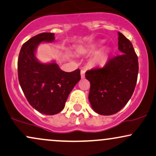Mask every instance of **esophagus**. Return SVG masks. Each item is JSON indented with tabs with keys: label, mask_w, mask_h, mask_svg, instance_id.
<instances>
[{
	"label": "esophagus",
	"mask_w": 156,
	"mask_h": 156,
	"mask_svg": "<svg viewBox=\"0 0 156 156\" xmlns=\"http://www.w3.org/2000/svg\"><path fill=\"white\" fill-rule=\"evenodd\" d=\"M80 76H81V78H85V70L84 69H81L80 70Z\"/></svg>",
	"instance_id": "obj_1"
}]
</instances>
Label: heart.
I'll return each mask as SVG.
<instances>
[{"label": "heart", "instance_id": "obj_1", "mask_svg": "<svg viewBox=\"0 0 156 156\" xmlns=\"http://www.w3.org/2000/svg\"><path fill=\"white\" fill-rule=\"evenodd\" d=\"M105 58H106V56L105 55H102L98 58V63H103L105 62Z\"/></svg>", "mask_w": 156, "mask_h": 156}]
</instances>
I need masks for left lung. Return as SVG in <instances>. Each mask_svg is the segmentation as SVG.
<instances>
[{
	"label": "left lung",
	"instance_id": "left-lung-1",
	"mask_svg": "<svg viewBox=\"0 0 156 156\" xmlns=\"http://www.w3.org/2000/svg\"><path fill=\"white\" fill-rule=\"evenodd\" d=\"M118 49L122 54L110 58L103 67L86 72L90 82L89 101L93 110L101 115L120 111L131 98L136 85L139 63L133 44L118 32Z\"/></svg>",
	"mask_w": 156,
	"mask_h": 156
}]
</instances>
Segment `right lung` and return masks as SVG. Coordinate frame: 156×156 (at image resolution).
Segmentation results:
<instances>
[{"label": "right lung", "instance_id": "add662e5", "mask_svg": "<svg viewBox=\"0 0 156 156\" xmlns=\"http://www.w3.org/2000/svg\"><path fill=\"white\" fill-rule=\"evenodd\" d=\"M53 33H42L28 39L20 51L17 71L20 85L30 105L42 114L54 115L63 110L69 93L80 79V69L62 70L55 62L42 64L35 52L40 42H51Z\"/></svg>", "mask_w": 156, "mask_h": 156}]
</instances>
